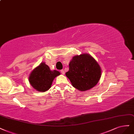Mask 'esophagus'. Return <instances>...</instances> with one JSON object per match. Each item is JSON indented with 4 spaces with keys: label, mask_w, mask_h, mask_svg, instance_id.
I'll return each instance as SVG.
<instances>
[{
    "label": "esophagus",
    "mask_w": 134,
    "mask_h": 134,
    "mask_svg": "<svg viewBox=\"0 0 134 134\" xmlns=\"http://www.w3.org/2000/svg\"><path fill=\"white\" fill-rule=\"evenodd\" d=\"M60 72H61V73L62 74H65V71H64V70H63V69H62V70H60Z\"/></svg>",
    "instance_id": "1"
}]
</instances>
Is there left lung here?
I'll use <instances>...</instances> for the list:
<instances>
[{
    "label": "left lung",
    "instance_id": "obj_1",
    "mask_svg": "<svg viewBox=\"0 0 134 134\" xmlns=\"http://www.w3.org/2000/svg\"><path fill=\"white\" fill-rule=\"evenodd\" d=\"M101 73L100 67L95 60L91 55L84 54L72 58L65 74L75 88L84 91L96 85Z\"/></svg>",
    "mask_w": 134,
    "mask_h": 134
}]
</instances>
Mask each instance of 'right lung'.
<instances>
[{"label":"right lung","instance_id":"obj_1","mask_svg":"<svg viewBox=\"0 0 134 134\" xmlns=\"http://www.w3.org/2000/svg\"><path fill=\"white\" fill-rule=\"evenodd\" d=\"M60 74V73L58 71L50 70L45 63H41L31 72L29 80L35 89L44 92L50 88L54 78Z\"/></svg>","mask_w":134,"mask_h":134}]
</instances>
